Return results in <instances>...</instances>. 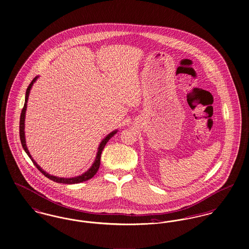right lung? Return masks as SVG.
Listing matches in <instances>:
<instances>
[{"label": "right lung", "mask_w": 249, "mask_h": 249, "mask_svg": "<svg viewBox=\"0 0 249 249\" xmlns=\"http://www.w3.org/2000/svg\"><path fill=\"white\" fill-rule=\"evenodd\" d=\"M37 78H38V76L37 77H35L34 79H33V81H32V83L30 84V86L28 87L27 88V91H26V97H25V104H24V107L22 108L21 111V115H20V122H19V136H20V141H21V145L22 147H23V149H24V151L26 152V153L29 155V157L32 159V161H33V164L38 168V170L40 171V172H42V173L46 177V178H48L49 179H51V180H53L54 182H58V183H63V184H76V183H80V182H84V181H87L88 179H90V178H92L96 174H97V170H98V168H99V165H100V157H101V152L103 151V149H104V147L106 146V144H107V142H108L116 133H117V130H114V131H112L111 133H109L108 136L103 140V141H101V143L99 144V146H98V150H97V156H96V159H95V161L93 162V164H92V166L87 170L86 173L82 174L81 176H77V177H74V178H57V177H54V176H51V175H49L48 173H46L45 171H43V169L37 164V162H35L34 160H33V157H32V155H31V153L29 152V150H28V148H27V146H26V140H25V132H24V129H25V113H26V108H27V102H28V98H29V95H30V91H31V88L33 87V84H34V82L37 80Z\"/></svg>", "instance_id": "obj_1"}]
</instances>
